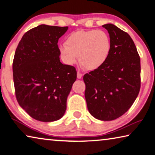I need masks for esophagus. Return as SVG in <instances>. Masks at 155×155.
Wrapping results in <instances>:
<instances>
[{"instance_id":"34e87169","label":"esophagus","mask_w":155,"mask_h":155,"mask_svg":"<svg viewBox=\"0 0 155 155\" xmlns=\"http://www.w3.org/2000/svg\"><path fill=\"white\" fill-rule=\"evenodd\" d=\"M82 77H83V74H81L80 72H77V78L80 79V78H81Z\"/></svg>"}]
</instances>
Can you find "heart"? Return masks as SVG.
Segmentation results:
<instances>
[{
    "mask_svg": "<svg viewBox=\"0 0 155 155\" xmlns=\"http://www.w3.org/2000/svg\"><path fill=\"white\" fill-rule=\"evenodd\" d=\"M112 49L108 34L98 29L79 30L70 34L58 51L65 64L80 63L87 70L101 68L108 59Z\"/></svg>",
    "mask_w": 155,
    "mask_h": 155,
    "instance_id": "heart-1",
    "label": "heart"
}]
</instances>
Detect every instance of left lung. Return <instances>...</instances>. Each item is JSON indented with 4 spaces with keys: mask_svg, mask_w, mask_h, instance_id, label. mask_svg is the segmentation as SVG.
Listing matches in <instances>:
<instances>
[{
    "mask_svg": "<svg viewBox=\"0 0 155 155\" xmlns=\"http://www.w3.org/2000/svg\"><path fill=\"white\" fill-rule=\"evenodd\" d=\"M108 31L112 49L108 59L83 76L85 97L92 116L112 121L133 104L141 87V63L134 41L114 25H103Z\"/></svg>",
    "mask_w": 155,
    "mask_h": 155,
    "instance_id": "1",
    "label": "left lung"
}]
</instances>
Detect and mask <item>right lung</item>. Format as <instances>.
<instances>
[{"mask_svg": "<svg viewBox=\"0 0 155 155\" xmlns=\"http://www.w3.org/2000/svg\"><path fill=\"white\" fill-rule=\"evenodd\" d=\"M68 27L41 25L24 34L13 61L16 97L20 106L37 121L60 119L77 79L74 67L60 61L58 41Z\"/></svg>", "mask_w": 155, "mask_h": 155, "instance_id": "obj_1", "label": "right lung"}]
</instances>
